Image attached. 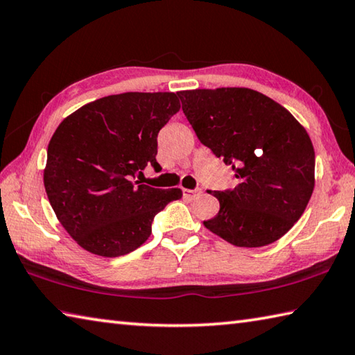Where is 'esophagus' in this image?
Masks as SVG:
<instances>
[{
    "label": "esophagus",
    "instance_id": "obj_1",
    "mask_svg": "<svg viewBox=\"0 0 355 355\" xmlns=\"http://www.w3.org/2000/svg\"><path fill=\"white\" fill-rule=\"evenodd\" d=\"M184 195L185 198L189 199H196L200 195H202V189H195V190H184Z\"/></svg>",
    "mask_w": 355,
    "mask_h": 355
}]
</instances>
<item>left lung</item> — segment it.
<instances>
[{"label":"left lung","instance_id":"8db88e82","mask_svg":"<svg viewBox=\"0 0 355 355\" xmlns=\"http://www.w3.org/2000/svg\"><path fill=\"white\" fill-rule=\"evenodd\" d=\"M200 144L232 165L238 185L204 225L238 247L275 243L302 218L315 184L311 137L289 111L249 88L180 91Z\"/></svg>","mask_w":355,"mask_h":355}]
</instances>
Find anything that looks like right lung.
Instances as JSON below:
<instances>
[{"label": "right lung", "instance_id": "1", "mask_svg": "<svg viewBox=\"0 0 355 355\" xmlns=\"http://www.w3.org/2000/svg\"><path fill=\"white\" fill-rule=\"evenodd\" d=\"M180 110L175 92H123L66 117L48 146L44 189L64 230L94 255L114 258L142 245L153 219L180 189L135 180L157 168V135Z\"/></svg>", "mask_w": 355, "mask_h": 355}]
</instances>
